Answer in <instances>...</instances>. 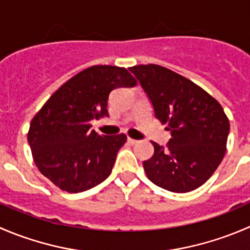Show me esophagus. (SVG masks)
<instances>
[{
    "mask_svg": "<svg viewBox=\"0 0 250 250\" xmlns=\"http://www.w3.org/2000/svg\"><path fill=\"white\" fill-rule=\"evenodd\" d=\"M127 142H128V144H130V145H134V144H137V143H138V140H135V139H132V138H128V139H127Z\"/></svg>",
    "mask_w": 250,
    "mask_h": 250,
    "instance_id": "esophagus-1",
    "label": "esophagus"
}]
</instances>
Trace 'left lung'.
Returning a JSON list of instances; mask_svg holds the SVG:
<instances>
[{"instance_id":"1","label":"left lung","mask_w":250,"mask_h":250,"mask_svg":"<svg viewBox=\"0 0 250 250\" xmlns=\"http://www.w3.org/2000/svg\"><path fill=\"white\" fill-rule=\"evenodd\" d=\"M129 71L139 81L154 107L167 123L166 147L154 145L143 162L147 178L173 193L199 188L212 176L226 152L229 122L219 101L189 79L157 64H139Z\"/></svg>"}]
</instances>
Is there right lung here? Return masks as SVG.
I'll return each mask as SVG.
<instances>
[{
  "label": "right lung",
  "instance_id": "right-lung-1",
  "mask_svg": "<svg viewBox=\"0 0 250 250\" xmlns=\"http://www.w3.org/2000/svg\"><path fill=\"white\" fill-rule=\"evenodd\" d=\"M137 85L117 66H93L58 88L34 116L28 143L39 171L60 189L79 193L110 176L125 134L100 135L90 121L108 116L107 100L120 86Z\"/></svg>",
  "mask_w": 250,
  "mask_h": 250
}]
</instances>
